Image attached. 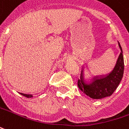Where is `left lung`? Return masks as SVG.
Here are the masks:
<instances>
[{
    "label": "left lung",
    "mask_w": 129,
    "mask_h": 129,
    "mask_svg": "<svg viewBox=\"0 0 129 129\" xmlns=\"http://www.w3.org/2000/svg\"><path fill=\"white\" fill-rule=\"evenodd\" d=\"M121 52L113 70L108 75L95 78L91 81H87L81 70L80 79L78 80V87L84 94L93 99H101L112 95L118 87L124 74V57L122 49L118 42Z\"/></svg>",
    "instance_id": "8db88e82"
}]
</instances>
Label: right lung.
Returning a JSON list of instances; mask_svg holds the SVG:
<instances>
[{"label": "right lung", "mask_w": 129, "mask_h": 129, "mask_svg": "<svg viewBox=\"0 0 129 129\" xmlns=\"http://www.w3.org/2000/svg\"><path fill=\"white\" fill-rule=\"evenodd\" d=\"M21 95H22V96H25L26 98H31V97H33V95L32 94H22V93H20Z\"/></svg>", "instance_id": "add662e5"}]
</instances>
